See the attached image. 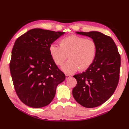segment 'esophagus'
<instances>
[{
	"label": "esophagus",
	"instance_id": "1",
	"mask_svg": "<svg viewBox=\"0 0 129 129\" xmlns=\"http://www.w3.org/2000/svg\"><path fill=\"white\" fill-rule=\"evenodd\" d=\"M71 76H72L70 75H68V74L65 75V78H66V79H68L69 78H70Z\"/></svg>",
	"mask_w": 129,
	"mask_h": 129
}]
</instances>
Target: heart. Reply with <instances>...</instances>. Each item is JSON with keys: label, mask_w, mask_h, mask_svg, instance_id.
I'll list each match as a JSON object with an SVG mask.
<instances>
[{"label": "heart", "mask_w": 129, "mask_h": 129, "mask_svg": "<svg viewBox=\"0 0 129 129\" xmlns=\"http://www.w3.org/2000/svg\"><path fill=\"white\" fill-rule=\"evenodd\" d=\"M59 46L51 44L49 47L50 55L57 66H61L68 56L70 59L61 67L68 74L86 70L94 62L97 53L96 44L93 40L71 35L59 40Z\"/></svg>", "instance_id": "1"}]
</instances>
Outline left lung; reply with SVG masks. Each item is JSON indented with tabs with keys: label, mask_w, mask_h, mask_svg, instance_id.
<instances>
[{
	"label": "left lung",
	"mask_w": 129,
	"mask_h": 129,
	"mask_svg": "<svg viewBox=\"0 0 129 129\" xmlns=\"http://www.w3.org/2000/svg\"><path fill=\"white\" fill-rule=\"evenodd\" d=\"M76 33L92 38L96 44L94 62L85 72L73 76L77 81L72 91L75 100L87 108L102 105L115 91L119 83L121 57L113 39L99 31Z\"/></svg>",
	"instance_id": "obj_1"
}]
</instances>
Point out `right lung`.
I'll return each mask as SVG.
<instances>
[{"label": "right lung", "instance_id": "1", "mask_svg": "<svg viewBox=\"0 0 129 129\" xmlns=\"http://www.w3.org/2000/svg\"><path fill=\"white\" fill-rule=\"evenodd\" d=\"M64 34L33 29L16 40L10 71L16 94L26 105L40 108L49 105L57 85L65 79L49 52L50 45Z\"/></svg>", "mask_w": 129, "mask_h": 129}]
</instances>
